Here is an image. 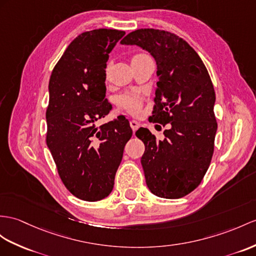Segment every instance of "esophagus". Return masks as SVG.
<instances>
[{
  "mask_svg": "<svg viewBox=\"0 0 256 256\" xmlns=\"http://www.w3.org/2000/svg\"><path fill=\"white\" fill-rule=\"evenodd\" d=\"M130 127H132L134 132H136V130H138L140 127V124L136 120H130Z\"/></svg>",
  "mask_w": 256,
  "mask_h": 256,
  "instance_id": "obj_1",
  "label": "esophagus"
}]
</instances>
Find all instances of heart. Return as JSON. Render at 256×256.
Returning a JSON list of instances; mask_svg holds the SVG:
<instances>
[{
  "mask_svg": "<svg viewBox=\"0 0 256 256\" xmlns=\"http://www.w3.org/2000/svg\"><path fill=\"white\" fill-rule=\"evenodd\" d=\"M144 54H136L134 55L132 60H138L141 58H144ZM118 104L124 110H127L128 112L132 114H136L139 113L141 110V98L139 96L136 94H124L118 98Z\"/></svg>",
  "mask_w": 256,
  "mask_h": 256,
  "instance_id": "obj_1",
  "label": "heart"
}]
</instances>
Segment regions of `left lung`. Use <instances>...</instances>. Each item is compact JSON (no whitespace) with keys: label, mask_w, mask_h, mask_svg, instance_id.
Here are the masks:
<instances>
[{"label":"left lung","mask_w":256,"mask_h":256,"mask_svg":"<svg viewBox=\"0 0 256 256\" xmlns=\"http://www.w3.org/2000/svg\"><path fill=\"white\" fill-rule=\"evenodd\" d=\"M120 43L143 48L156 62L158 81L150 120L170 124L163 140L148 128L136 132L146 146L141 164L148 188L160 198H182L200 184L214 152L216 98L208 72L194 50L168 31L138 29Z\"/></svg>","instance_id":"8db88e82"}]
</instances>
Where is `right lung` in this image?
Masks as SVG:
<instances>
[{"instance_id": "right-lung-1", "label": "right lung", "mask_w": 256, "mask_h": 256, "mask_svg": "<svg viewBox=\"0 0 256 256\" xmlns=\"http://www.w3.org/2000/svg\"><path fill=\"white\" fill-rule=\"evenodd\" d=\"M124 31L96 29L74 39L48 82L46 144L72 194L94 202L114 188L116 172L132 130L124 116L96 126L112 110L105 98L108 54Z\"/></svg>"}]
</instances>
